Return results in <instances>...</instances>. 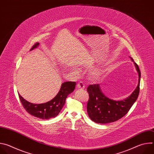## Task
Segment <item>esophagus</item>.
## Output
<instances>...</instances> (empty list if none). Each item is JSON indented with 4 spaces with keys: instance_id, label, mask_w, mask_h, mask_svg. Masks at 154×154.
<instances>
[{
    "instance_id": "esophagus-1",
    "label": "esophagus",
    "mask_w": 154,
    "mask_h": 154,
    "mask_svg": "<svg viewBox=\"0 0 154 154\" xmlns=\"http://www.w3.org/2000/svg\"><path fill=\"white\" fill-rule=\"evenodd\" d=\"M77 88L80 90H83L85 88V85L82 82H79L77 85Z\"/></svg>"
}]
</instances>
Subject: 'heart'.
I'll return each mask as SVG.
<instances>
[{
    "label": "heart",
    "instance_id": "obj_1",
    "mask_svg": "<svg viewBox=\"0 0 154 154\" xmlns=\"http://www.w3.org/2000/svg\"><path fill=\"white\" fill-rule=\"evenodd\" d=\"M77 74L79 73V71H76L75 72ZM100 74V69L96 68V69H93L91 71H90L89 72V75L91 78L92 79H95L96 77H97Z\"/></svg>",
    "mask_w": 154,
    "mask_h": 154
}]
</instances>
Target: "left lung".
<instances>
[{
  "label": "left lung",
  "mask_w": 154,
  "mask_h": 154,
  "mask_svg": "<svg viewBox=\"0 0 154 154\" xmlns=\"http://www.w3.org/2000/svg\"><path fill=\"white\" fill-rule=\"evenodd\" d=\"M138 72L139 80L135 91L123 100H113L106 97L100 91L99 84L90 85L87 88L89 100L87 103V113L90 119L99 124H106L116 121L124 116L137 100L140 93L141 72L138 64L134 61Z\"/></svg>",
  "instance_id": "8db88e82"
}]
</instances>
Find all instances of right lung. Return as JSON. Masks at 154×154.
Returning a JSON list of instances; mask_svg holds the SVG:
<instances>
[{
  "label": "right lung",
  "mask_w": 154,
  "mask_h": 154,
  "mask_svg": "<svg viewBox=\"0 0 154 154\" xmlns=\"http://www.w3.org/2000/svg\"><path fill=\"white\" fill-rule=\"evenodd\" d=\"M38 45V42L35 43L30 49H33ZM75 85L74 82L63 83L57 95L53 99L45 103H32L25 100L19 94L18 95L22 105L29 114L42 119H48L55 118L58 115L68 96L74 91Z\"/></svg>",
  "instance_id": "right-lung-1"
}]
</instances>
